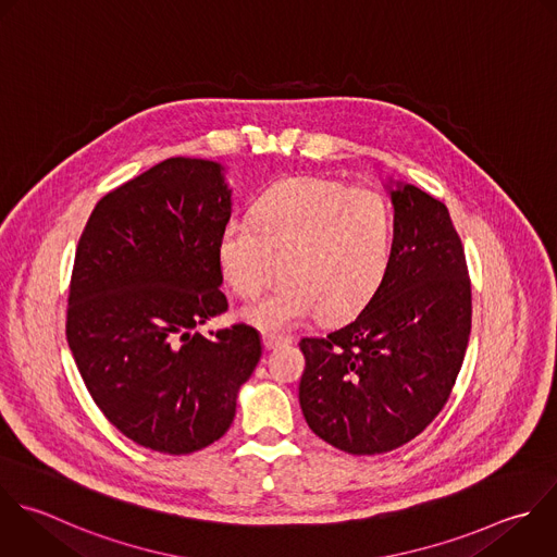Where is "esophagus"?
Wrapping results in <instances>:
<instances>
[{
	"instance_id": "1",
	"label": "esophagus",
	"mask_w": 557,
	"mask_h": 557,
	"mask_svg": "<svg viewBox=\"0 0 557 557\" xmlns=\"http://www.w3.org/2000/svg\"><path fill=\"white\" fill-rule=\"evenodd\" d=\"M283 344H289V339L283 337V335H276V333H263V346L268 350H274V348H278Z\"/></svg>"
}]
</instances>
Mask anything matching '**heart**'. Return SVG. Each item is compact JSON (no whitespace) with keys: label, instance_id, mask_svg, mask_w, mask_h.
I'll return each mask as SVG.
<instances>
[{"label":"heart","instance_id":"b5f03b06","mask_svg":"<svg viewBox=\"0 0 557 557\" xmlns=\"http://www.w3.org/2000/svg\"><path fill=\"white\" fill-rule=\"evenodd\" d=\"M392 213L366 187L326 178H289L265 191L252 218L226 222L218 259L224 281L244 298L281 285L242 315L270 331L292 329L315 311L324 322L357 313L389 265Z\"/></svg>","mask_w":557,"mask_h":557}]
</instances>
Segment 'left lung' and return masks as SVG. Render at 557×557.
Returning a JSON list of instances; mask_svg holds the SVG:
<instances>
[{"label": "left lung", "instance_id": "8db88e82", "mask_svg": "<svg viewBox=\"0 0 557 557\" xmlns=\"http://www.w3.org/2000/svg\"><path fill=\"white\" fill-rule=\"evenodd\" d=\"M394 239L383 283L348 324L300 339L309 429L350 455L394 450L440 413L470 335V281L448 209L387 178Z\"/></svg>", "mask_w": 557, "mask_h": 557}]
</instances>
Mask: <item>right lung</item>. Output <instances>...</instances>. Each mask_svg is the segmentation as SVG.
Here are the masks:
<instances>
[{
	"label": "right lung",
	"mask_w": 557,
	"mask_h": 557,
	"mask_svg": "<svg viewBox=\"0 0 557 557\" xmlns=\"http://www.w3.org/2000/svg\"><path fill=\"white\" fill-rule=\"evenodd\" d=\"M226 168L174 157L107 194L76 250L67 342L102 413L133 442L187 455L233 424L261 359L257 329L191 333L228 309L218 259Z\"/></svg>",
	"instance_id": "add662e5"
}]
</instances>
